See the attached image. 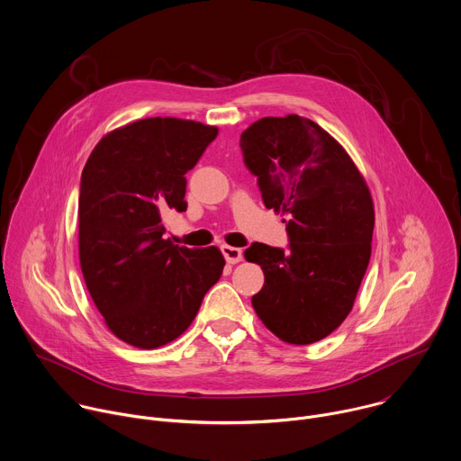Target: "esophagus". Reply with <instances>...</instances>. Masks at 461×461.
Instances as JSON below:
<instances>
[{
	"label": "esophagus",
	"mask_w": 461,
	"mask_h": 461,
	"mask_svg": "<svg viewBox=\"0 0 461 461\" xmlns=\"http://www.w3.org/2000/svg\"><path fill=\"white\" fill-rule=\"evenodd\" d=\"M221 254L227 259V263H230V265H236V263H240L243 259V250L236 249V247L221 245Z\"/></svg>",
	"instance_id": "obj_1"
}]
</instances>
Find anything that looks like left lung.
I'll return each mask as SVG.
<instances>
[{
  "label": "left lung",
  "mask_w": 461,
  "mask_h": 461,
  "mask_svg": "<svg viewBox=\"0 0 461 461\" xmlns=\"http://www.w3.org/2000/svg\"><path fill=\"white\" fill-rule=\"evenodd\" d=\"M247 169L267 209L283 212L288 249L252 243L265 274L252 306L290 344L324 339L351 312L366 274L375 212L369 189L340 144L299 115L265 117L241 133Z\"/></svg>",
  "instance_id": "8db88e82"
}]
</instances>
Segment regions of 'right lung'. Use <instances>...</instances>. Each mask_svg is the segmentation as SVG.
<instances>
[{"instance_id":"right-lung-1","label":"right lung","mask_w":461,"mask_h":461,"mask_svg":"<svg viewBox=\"0 0 461 461\" xmlns=\"http://www.w3.org/2000/svg\"><path fill=\"white\" fill-rule=\"evenodd\" d=\"M216 137L194 121L144 119L106 135L83 169L81 270L108 328L131 346L180 337L223 272L216 247L162 238L164 214L187 209L185 173Z\"/></svg>"}]
</instances>
